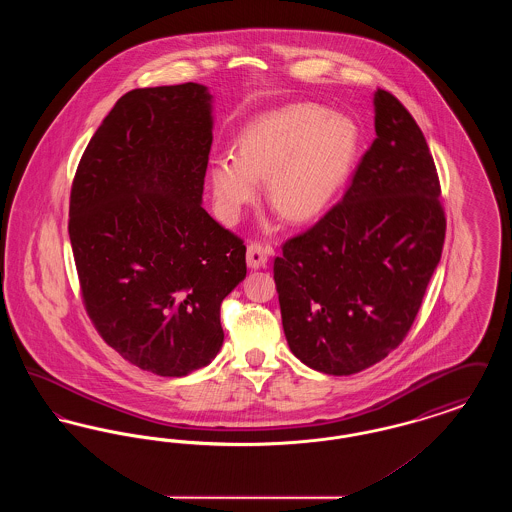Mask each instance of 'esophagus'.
Masks as SVG:
<instances>
[{
  "mask_svg": "<svg viewBox=\"0 0 512 512\" xmlns=\"http://www.w3.org/2000/svg\"><path fill=\"white\" fill-rule=\"evenodd\" d=\"M268 253H270L268 245L259 244V242H251L247 245V265H249V268L265 267L268 261Z\"/></svg>",
  "mask_w": 512,
  "mask_h": 512,
  "instance_id": "34e87169",
  "label": "esophagus"
}]
</instances>
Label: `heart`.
<instances>
[{
  "instance_id": "heart-1",
  "label": "heart",
  "mask_w": 512,
  "mask_h": 512,
  "mask_svg": "<svg viewBox=\"0 0 512 512\" xmlns=\"http://www.w3.org/2000/svg\"><path fill=\"white\" fill-rule=\"evenodd\" d=\"M359 147L353 121L317 105H292L251 122L238 155L213 159L209 180L224 219H238L267 180L270 207L292 224L326 213L345 184Z\"/></svg>"
}]
</instances>
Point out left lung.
I'll return each instance as SVG.
<instances>
[{
	"instance_id": "1",
	"label": "left lung",
	"mask_w": 512,
	"mask_h": 512,
	"mask_svg": "<svg viewBox=\"0 0 512 512\" xmlns=\"http://www.w3.org/2000/svg\"><path fill=\"white\" fill-rule=\"evenodd\" d=\"M374 113L376 140L343 199L274 259L288 345L332 376L380 363L407 338L445 242L438 171L422 130L382 88Z\"/></svg>"
}]
</instances>
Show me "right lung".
<instances>
[{"label":"right lung","instance_id":"obj_1","mask_svg":"<svg viewBox=\"0 0 512 512\" xmlns=\"http://www.w3.org/2000/svg\"><path fill=\"white\" fill-rule=\"evenodd\" d=\"M213 144L205 86L124 94L74 174L69 236L82 301L122 359L186 376L222 347L220 303L245 278L242 238L203 207Z\"/></svg>","mask_w":512,"mask_h":512}]
</instances>
